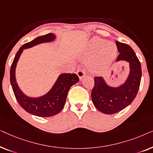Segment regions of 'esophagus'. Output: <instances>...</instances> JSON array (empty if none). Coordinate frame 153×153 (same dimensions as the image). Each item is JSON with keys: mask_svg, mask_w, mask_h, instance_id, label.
Listing matches in <instances>:
<instances>
[{"mask_svg": "<svg viewBox=\"0 0 153 153\" xmlns=\"http://www.w3.org/2000/svg\"><path fill=\"white\" fill-rule=\"evenodd\" d=\"M76 74H77V75H78V76H79V78L80 79H81L83 78V76H84V75L85 74V72H84V71L83 70H78L77 71V72H76Z\"/></svg>", "mask_w": 153, "mask_h": 153, "instance_id": "1", "label": "esophagus"}]
</instances>
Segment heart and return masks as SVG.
<instances>
[{
	"label": "heart",
	"instance_id": "obj_1",
	"mask_svg": "<svg viewBox=\"0 0 153 153\" xmlns=\"http://www.w3.org/2000/svg\"><path fill=\"white\" fill-rule=\"evenodd\" d=\"M117 54V47L111 42H106L100 37H93L88 45L85 57L93 58L91 70L95 73H103L114 62Z\"/></svg>",
	"mask_w": 153,
	"mask_h": 153
}]
</instances>
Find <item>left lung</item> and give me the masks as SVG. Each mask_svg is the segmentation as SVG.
Wrapping results in <instances>:
<instances>
[{"label":"left lung","instance_id":"1","mask_svg":"<svg viewBox=\"0 0 153 153\" xmlns=\"http://www.w3.org/2000/svg\"><path fill=\"white\" fill-rule=\"evenodd\" d=\"M119 55L116 61L125 60L129 64L127 80L118 87L109 86L103 77H95L91 93L93 103L97 110L105 114H114L124 109L134 100L141 79V66L134 50L127 44L116 42Z\"/></svg>","mask_w":153,"mask_h":153}]
</instances>
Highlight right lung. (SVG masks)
I'll list each match as a JSON object with an SVG mask.
<instances>
[{
	"instance_id": "add662e5",
	"label": "right lung",
	"mask_w": 153,
	"mask_h": 153,
	"mask_svg": "<svg viewBox=\"0 0 153 153\" xmlns=\"http://www.w3.org/2000/svg\"><path fill=\"white\" fill-rule=\"evenodd\" d=\"M55 38V35L49 33L37 37L30 42L24 44L16 53L10 69V83L16 100L26 111L37 116L50 117L58 114L64 107L67 95L71 86L79 81L76 74H61L51 89L45 95L39 97H28L19 87L16 81L15 70L16 63L24 49L41 43L52 42Z\"/></svg>"
}]
</instances>
